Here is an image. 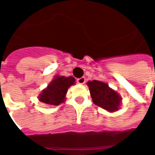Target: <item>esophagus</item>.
<instances>
[{"label": "esophagus", "mask_w": 155, "mask_h": 155, "mask_svg": "<svg viewBox=\"0 0 155 155\" xmlns=\"http://www.w3.org/2000/svg\"><path fill=\"white\" fill-rule=\"evenodd\" d=\"M76 81H77L78 84H84V82H85V78L84 77H81L79 78V79H77L76 80Z\"/></svg>", "instance_id": "1"}]
</instances>
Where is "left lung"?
Here are the masks:
<instances>
[{"label": "left lung", "mask_w": 155, "mask_h": 155, "mask_svg": "<svg viewBox=\"0 0 155 155\" xmlns=\"http://www.w3.org/2000/svg\"><path fill=\"white\" fill-rule=\"evenodd\" d=\"M92 101L94 104L109 111H116L120 106L121 98L116 92L109 87L106 83L99 81L87 83Z\"/></svg>", "instance_id": "8db88e82"}]
</instances>
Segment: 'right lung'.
I'll use <instances>...</instances> for the list:
<instances>
[{"mask_svg": "<svg viewBox=\"0 0 155 155\" xmlns=\"http://www.w3.org/2000/svg\"><path fill=\"white\" fill-rule=\"evenodd\" d=\"M74 78L72 76L55 77L40 95L39 100L45 104L50 105H59L64 102L68 88L74 84Z\"/></svg>", "mask_w": 155, "mask_h": 155, "instance_id": "add662e5", "label": "right lung"}]
</instances>
